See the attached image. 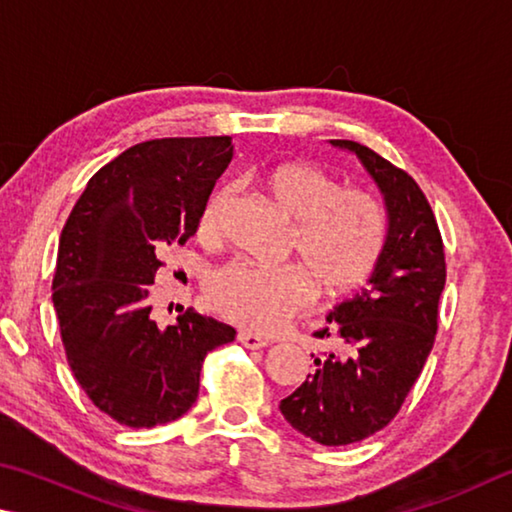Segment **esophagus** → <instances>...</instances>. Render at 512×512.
<instances>
[{
	"mask_svg": "<svg viewBox=\"0 0 512 512\" xmlns=\"http://www.w3.org/2000/svg\"><path fill=\"white\" fill-rule=\"evenodd\" d=\"M238 342L245 346V348H251V351H261V348L270 346V339L263 337V335H258V333H251V330H240Z\"/></svg>",
	"mask_w": 512,
	"mask_h": 512,
	"instance_id": "34e87169",
	"label": "esophagus"
}]
</instances>
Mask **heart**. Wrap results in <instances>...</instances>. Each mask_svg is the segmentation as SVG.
Instances as JSON below:
<instances>
[{
  "label": "heart",
  "instance_id": "obj_1",
  "mask_svg": "<svg viewBox=\"0 0 512 512\" xmlns=\"http://www.w3.org/2000/svg\"><path fill=\"white\" fill-rule=\"evenodd\" d=\"M258 182L294 220L292 249L309 272L233 261L213 272L206 297L224 319L270 333L308 306L315 285L326 299L360 290L380 267L389 227L375 197L342 191L335 177L306 161L276 164ZM231 200L233 184L215 188L200 213V233L218 236Z\"/></svg>",
  "mask_w": 512,
  "mask_h": 512
}]
</instances>
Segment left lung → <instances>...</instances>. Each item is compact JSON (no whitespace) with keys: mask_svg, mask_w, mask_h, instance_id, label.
Segmentation results:
<instances>
[{"mask_svg":"<svg viewBox=\"0 0 512 512\" xmlns=\"http://www.w3.org/2000/svg\"><path fill=\"white\" fill-rule=\"evenodd\" d=\"M353 152L380 188L387 249L362 292L333 308L328 326L337 351L315 357V373L281 400L288 423L319 445H351L387 427L432 353L445 251L432 206L405 170L357 141L330 139Z\"/></svg>","mask_w":512,"mask_h":512,"instance_id":"left-lung-1","label":"left lung"}]
</instances>
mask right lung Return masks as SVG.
Listing matches in <instances>:
<instances>
[{"mask_svg": "<svg viewBox=\"0 0 512 512\" xmlns=\"http://www.w3.org/2000/svg\"><path fill=\"white\" fill-rule=\"evenodd\" d=\"M231 157V137L137 143L89 179L60 233L51 299L62 346L87 398L119 425L184 416L206 353L236 337L193 310L159 328L148 301L161 254L197 231Z\"/></svg>", "mask_w": 512, "mask_h": 512, "instance_id": "right-lung-1", "label": "right lung"}]
</instances>
